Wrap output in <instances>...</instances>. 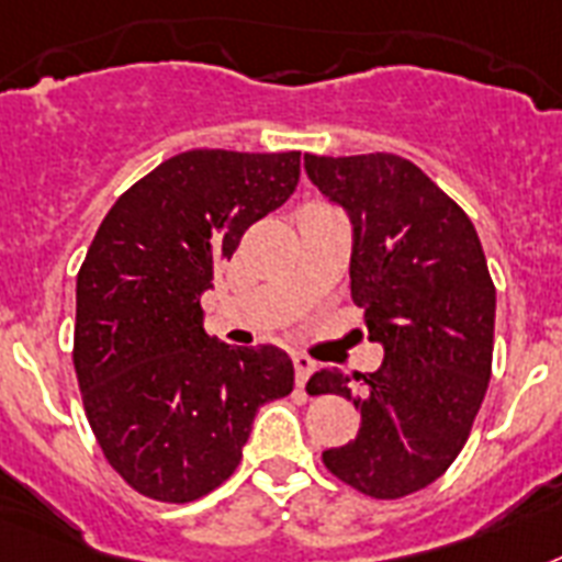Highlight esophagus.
I'll use <instances>...</instances> for the list:
<instances>
[{
    "label": "esophagus",
    "instance_id": "esophagus-1",
    "mask_svg": "<svg viewBox=\"0 0 562 562\" xmlns=\"http://www.w3.org/2000/svg\"><path fill=\"white\" fill-rule=\"evenodd\" d=\"M292 364H295V384H304L310 379V373H313L315 370V361L310 359V356H301V353H295L292 356Z\"/></svg>",
    "mask_w": 562,
    "mask_h": 562
}]
</instances>
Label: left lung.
<instances>
[{
	"label": "left lung",
	"instance_id": "obj_1",
	"mask_svg": "<svg viewBox=\"0 0 562 562\" xmlns=\"http://www.w3.org/2000/svg\"><path fill=\"white\" fill-rule=\"evenodd\" d=\"M315 187L353 221L350 292L384 345L375 373L322 368L310 393L359 407L350 445L324 451L364 497L398 499L453 465L488 391L497 290L471 217L416 164L387 151L304 155Z\"/></svg>",
	"mask_w": 562,
	"mask_h": 562
}]
</instances>
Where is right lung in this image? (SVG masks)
Returning a JSON list of instances; mask_svg holds the SVG:
<instances>
[{"label": "right lung", "instance_id": "obj_1", "mask_svg": "<svg viewBox=\"0 0 562 562\" xmlns=\"http://www.w3.org/2000/svg\"><path fill=\"white\" fill-rule=\"evenodd\" d=\"M299 178L301 151H183L125 189L88 247L74 370L97 445L143 497H206L235 474L258 407L290 396L286 353L217 345L201 295Z\"/></svg>", "mask_w": 562, "mask_h": 562}]
</instances>
